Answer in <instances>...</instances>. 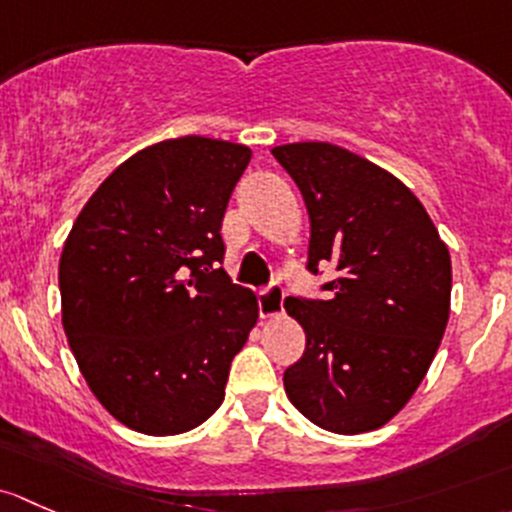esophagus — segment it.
Listing matches in <instances>:
<instances>
[{
  "label": "esophagus",
  "instance_id": "esophagus-1",
  "mask_svg": "<svg viewBox=\"0 0 512 512\" xmlns=\"http://www.w3.org/2000/svg\"><path fill=\"white\" fill-rule=\"evenodd\" d=\"M258 313L263 320L278 318L283 313V288L278 283H271L266 291L258 293Z\"/></svg>",
  "mask_w": 512,
  "mask_h": 512
}]
</instances>
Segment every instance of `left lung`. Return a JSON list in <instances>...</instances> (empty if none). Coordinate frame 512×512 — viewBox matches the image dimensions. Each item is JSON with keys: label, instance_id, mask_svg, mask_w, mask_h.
<instances>
[{"label": "left lung", "instance_id": "left-lung-1", "mask_svg": "<svg viewBox=\"0 0 512 512\" xmlns=\"http://www.w3.org/2000/svg\"><path fill=\"white\" fill-rule=\"evenodd\" d=\"M273 157L310 217L308 271L330 263V300L286 298L305 352L283 374L315 426L355 436L412 399L451 313V256L424 204L392 172L330 142H288Z\"/></svg>", "mask_w": 512, "mask_h": 512}]
</instances>
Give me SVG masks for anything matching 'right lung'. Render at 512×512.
Here are the masks:
<instances>
[{
	"mask_svg": "<svg viewBox=\"0 0 512 512\" xmlns=\"http://www.w3.org/2000/svg\"><path fill=\"white\" fill-rule=\"evenodd\" d=\"M251 150L187 135L135 152L81 209L59 261L61 323L120 424L197 429L224 402L258 300L224 268L221 219Z\"/></svg>",
	"mask_w": 512,
	"mask_h": 512,
	"instance_id": "right-lung-1",
	"label": "right lung"
}]
</instances>
